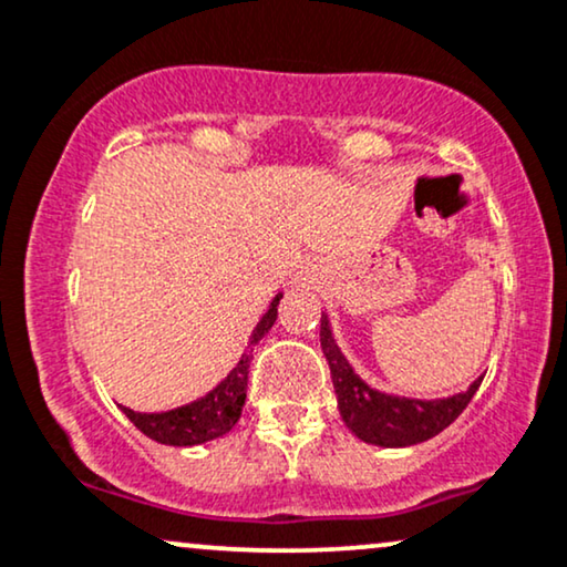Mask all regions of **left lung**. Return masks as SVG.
<instances>
[{"instance_id": "left-lung-1", "label": "left lung", "mask_w": 567, "mask_h": 567, "mask_svg": "<svg viewBox=\"0 0 567 567\" xmlns=\"http://www.w3.org/2000/svg\"><path fill=\"white\" fill-rule=\"evenodd\" d=\"M320 347L328 359L330 378H333L341 419L359 440L370 445L409 447L440 435L447 424L458 419L482 385V378H476L468 391L435 401L403 399V395L374 391L341 354L328 315L320 318Z\"/></svg>"}]
</instances>
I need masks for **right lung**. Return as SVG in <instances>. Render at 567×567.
I'll list each match as a JSON object with an SVG mask.
<instances>
[{"mask_svg":"<svg viewBox=\"0 0 567 567\" xmlns=\"http://www.w3.org/2000/svg\"><path fill=\"white\" fill-rule=\"evenodd\" d=\"M284 293H276L274 301H270L268 312L262 315L260 322H257L252 336H249L247 351L241 354L237 367L226 374L224 380L213 388L210 393H205L203 399L193 403H185V406H176L172 411H158V414H140V411H132L127 406H120L124 416L130 419L135 427L156 440L161 445H200L208 443V440L224 437L226 432H231L234 424L239 422L241 406H245L247 399V374H249V359H252V349L260 343V338L274 328L276 315H278V301H281Z\"/></svg>","mask_w":567,"mask_h":567,"instance_id":"right-lung-1","label":"right lung"}]
</instances>
